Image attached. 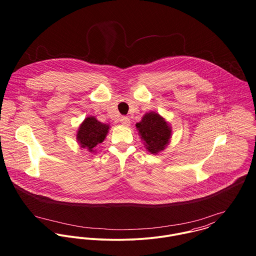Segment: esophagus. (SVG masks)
<instances>
[{"mask_svg":"<svg viewBox=\"0 0 256 256\" xmlns=\"http://www.w3.org/2000/svg\"><path fill=\"white\" fill-rule=\"evenodd\" d=\"M120 122H121V124H122L123 126H126V127L130 126V119H129L128 117H126V116H123V117H121V119H120Z\"/></svg>","mask_w":256,"mask_h":256,"instance_id":"1","label":"esophagus"}]
</instances>
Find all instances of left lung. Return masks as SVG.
Masks as SVG:
<instances>
[{
  "instance_id": "left-lung-1",
  "label": "left lung",
  "mask_w": 256,
  "mask_h": 256,
  "mask_svg": "<svg viewBox=\"0 0 256 256\" xmlns=\"http://www.w3.org/2000/svg\"><path fill=\"white\" fill-rule=\"evenodd\" d=\"M136 127L150 154H158L170 143L172 129L166 121L156 112L146 113Z\"/></svg>"
}]
</instances>
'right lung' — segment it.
Instances as JSON below:
<instances>
[{"label":"right lung","mask_w":256,"mask_h":256,"mask_svg":"<svg viewBox=\"0 0 256 256\" xmlns=\"http://www.w3.org/2000/svg\"><path fill=\"white\" fill-rule=\"evenodd\" d=\"M110 125L96 120L94 116L86 117L78 127L76 140L82 148L94 152V148L102 143L108 133Z\"/></svg>","instance_id":"obj_1"}]
</instances>
